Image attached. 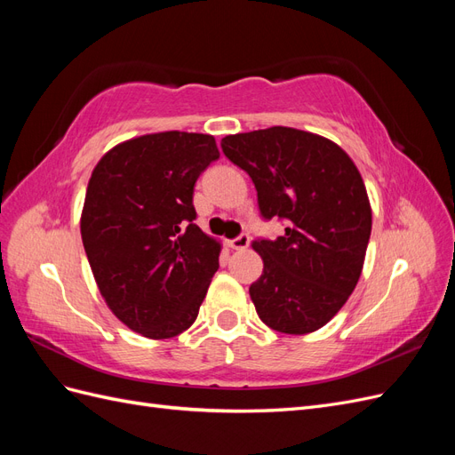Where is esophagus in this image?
<instances>
[{"mask_svg":"<svg viewBox=\"0 0 455 455\" xmlns=\"http://www.w3.org/2000/svg\"><path fill=\"white\" fill-rule=\"evenodd\" d=\"M228 244H229V249H233V251H244L246 246L251 244V237L246 235V233H243V235L231 239Z\"/></svg>","mask_w":455,"mask_h":455,"instance_id":"obj_1","label":"esophagus"}]
</instances>
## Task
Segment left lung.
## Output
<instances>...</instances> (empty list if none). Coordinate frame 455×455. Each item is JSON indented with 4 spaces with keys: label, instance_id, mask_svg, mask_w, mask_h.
Listing matches in <instances>:
<instances>
[{
    "label": "left lung",
    "instance_id": "obj_1",
    "mask_svg": "<svg viewBox=\"0 0 455 455\" xmlns=\"http://www.w3.org/2000/svg\"><path fill=\"white\" fill-rule=\"evenodd\" d=\"M222 151L252 178L261 216L286 222L281 237L252 241L264 259L249 288L258 316L283 334L315 332L363 271L371 209L359 169L332 140L292 127L229 134Z\"/></svg>",
    "mask_w": 455,
    "mask_h": 455
}]
</instances>
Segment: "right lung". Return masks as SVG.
<instances>
[{
  "instance_id": "1",
  "label": "right lung",
  "mask_w": 455,
  "mask_h": 455,
  "mask_svg": "<svg viewBox=\"0 0 455 455\" xmlns=\"http://www.w3.org/2000/svg\"><path fill=\"white\" fill-rule=\"evenodd\" d=\"M220 157L214 136L167 131L112 148L96 163L81 239L108 307L151 339L196 323L220 243L194 224V186Z\"/></svg>"
}]
</instances>
